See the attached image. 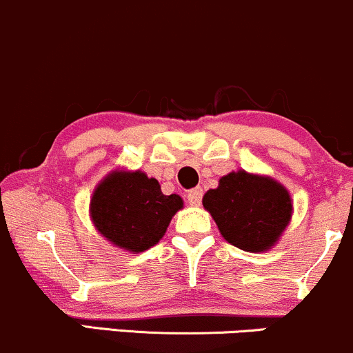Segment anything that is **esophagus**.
<instances>
[{
    "instance_id": "34e87169",
    "label": "esophagus",
    "mask_w": 353,
    "mask_h": 353,
    "mask_svg": "<svg viewBox=\"0 0 353 353\" xmlns=\"http://www.w3.org/2000/svg\"><path fill=\"white\" fill-rule=\"evenodd\" d=\"M202 189L201 188H196V189H190L188 192V201L190 205H199L202 202Z\"/></svg>"
}]
</instances>
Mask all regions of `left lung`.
<instances>
[{
    "mask_svg": "<svg viewBox=\"0 0 353 353\" xmlns=\"http://www.w3.org/2000/svg\"><path fill=\"white\" fill-rule=\"evenodd\" d=\"M229 244L262 252L270 249L292 216V202L283 185L270 177L245 171L230 172L202 199Z\"/></svg>",
    "mask_w": 353,
    "mask_h": 353,
    "instance_id": "8db88e82",
    "label": "left lung"
}]
</instances>
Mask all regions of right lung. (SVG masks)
Wrapping results in <instances>:
<instances>
[{"instance_id":"1","label":"right lung","mask_w":353,"mask_h":353,"mask_svg":"<svg viewBox=\"0 0 353 353\" xmlns=\"http://www.w3.org/2000/svg\"><path fill=\"white\" fill-rule=\"evenodd\" d=\"M179 209L182 199L177 194L164 196L159 182L141 171L109 174L91 199L96 229L129 252L157 244Z\"/></svg>"}]
</instances>
